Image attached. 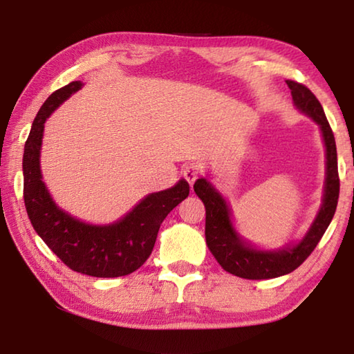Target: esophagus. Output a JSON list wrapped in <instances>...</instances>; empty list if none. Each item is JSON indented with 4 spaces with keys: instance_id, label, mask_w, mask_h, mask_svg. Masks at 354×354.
I'll return each instance as SVG.
<instances>
[{
    "instance_id": "obj_1",
    "label": "esophagus",
    "mask_w": 354,
    "mask_h": 354,
    "mask_svg": "<svg viewBox=\"0 0 354 354\" xmlns=\"http://www.w3.org/2000/svg\"><path fill=\"white\" fill-rule=\"evenodd\" d=\"M201 173H203V164L195 162V160H192V162H189L183 169V175L185 179H187L189 184H194Z\"/></svg>"
}]
</instances>
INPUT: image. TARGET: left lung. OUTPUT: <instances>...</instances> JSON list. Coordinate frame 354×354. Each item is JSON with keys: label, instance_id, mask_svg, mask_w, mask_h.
Wrapping results in <instances>:
<instances>
[{"label": "left lung", "instance_id": "obj_1", "mask_svg": "<svg viewBox=\"0 0 354 354\" xmlns=\"http://www.w3.org/2000/svg\"><path fill=\"white\" fill-rule=\"evenodd\" d=\"M291 89L294 105L301 113L310 115L322 131L326 153V173L324 199L316 220L310 230L297 244H286L277 250H260L252 244L244 241L236 234L230 220V209L216 189L207 179H196L194 184L195 194L201 198L205 207V243L216 261L224 271L241 279L263 280L275 279L297 269L317 246L337 207L339 199V173H337V151L336 140L331 127L326 120L324 108L316 95L301 83L286 80Z\"/></svg>", "mask_w": 354, "mask_h": 354}]
</instances>
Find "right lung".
Masks as SVG:
<instances>
[{
  "label": "right lung",
  "instance_id": "1",
  "mask_svg": "<svg viewBox=\"0 0 354 354\" xmlns=\"http://www.w3.org/2000/svg\"><path fill=\"white\" fill-rule=\"evenodd\" d=\"M82 86L83 83L77 80L57 89L35 115L23 155L24 205L35 232L68 268L91 277H122L136 271L149 259L160 224L189 196L190 187L181 179L170 189L145 196L124 218L105 226L86 224L62 210L41 181L44 122Z\"/></svg>",
  "mask_w": 354,
  "mask_h": 354
}]
</instances>
